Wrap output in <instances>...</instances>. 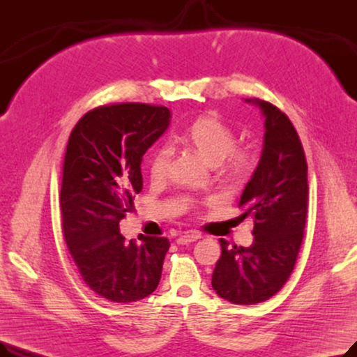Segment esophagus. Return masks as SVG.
I'll return each instance as SVG.
<instances>
[{"label": "esophagus", "mask_w": 357, "mask_h": 357, "mask_svg": "<svg viewBox=\"0 0 357 357\" xmlns=\"http://www.w3.org/2000/svg\"><path fill=\"white\" fill-rule=\"evenodd\" d=\"M201 238V234L199 233H186V234H182L176 238V243L178 245H188V243H192L195 240Z\"/></svg>", "instance_id": "esophagus-1"}]
</instances>
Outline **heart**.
I'll use <instances>...</instances> for the list:
<instances>
[{
	"mask_svg": "<svg viewBox=\"0 0 357 357\" xmlns=\"http://www.w3.org/2000/svg\"><path fill=\"white\" fill-rule=\"evenodd\" d=\"M181 142L208 165H217L221 175L230 182H241L253 166L252 156L243 149H234V131L213 112L199 116L181 135ZM169 150L162 146L149 160V174L159 179L166 174Z\"/></svg>",
	"mask_w": 357,
	"mask_h": 357,
	"instance_id": "b5f03b06",
	"label": "heart"
}]
</instances>
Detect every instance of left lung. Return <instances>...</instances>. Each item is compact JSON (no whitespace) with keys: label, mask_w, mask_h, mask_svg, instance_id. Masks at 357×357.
<instances>
[{"label":"left lung","mask_w":357,"mask_h":357,"mask_svg":"<svg viewBox=\"0 0 357 357\" xmlns=\"http://www.w3.org/2000/svg\"><path fill=\"white\" fill-rule=\"evenodd\" d=\"M265 117L264 149L256 171L240 197L241 217L255 220L249 248H229L220 238L221 257L211 285L237 305L264 303L285 285L301 248L308 205L307 160L296 130L278 107L257 98Z\"/></svg>","instance_id":"left-lung-1"}]
</instances>
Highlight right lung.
<instances>
[{"mask_svg": "<svg viewBox=\"0 0 357 357\" xmlns=\"http://www.w3.org/2000/svg\"><path fill=\"white\" fill-rule=\"evenodd\" d=\"M171 123L162 105L97 107L69 136L61 188L62 227L84 282L112 303H135L160 280L166 237L126 241L119 222L143 188L142 158Z\"/></svg>", "mask_w": 357, "mask_h": 357, "instance_id": "right-lung-1", "label": "right lung"}]
</instances>
